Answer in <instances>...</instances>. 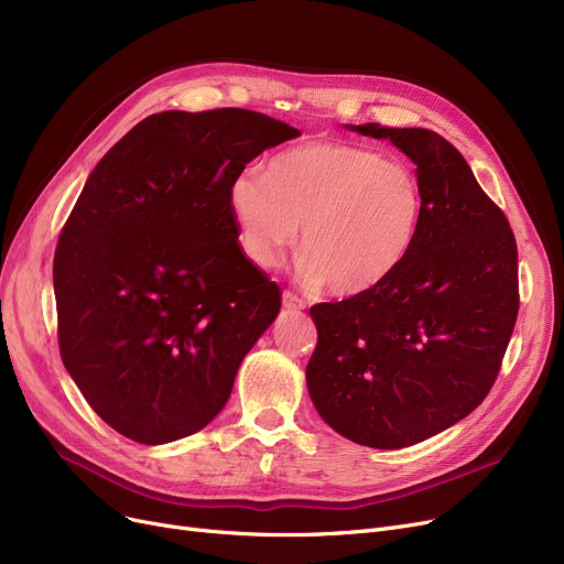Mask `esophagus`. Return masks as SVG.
<instances>
[{
    "instance_id": "34e87169",
    "label": "esophagus",
    "mask_w": 564,
    "mask_h": 564,
    "mask_svg": "<svg viewBox=\"0 0 564 564\" xmlns=\"http://www.w3.org/2000/svg\"><path fill=\"white\" fill-rule=\"evenodd\" d=\"M283 306H285L288 311H300V308H304V300L297 297L295 292L285 290V292H283Z\"/></svg>"
}]
</instances>
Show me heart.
<instances>
[{
  "label": "heart",
  "instance_id": "1",
  "mask_svg": "<svg viewBox=\"0 0 564 564\" xmlns=\"http://www.w3.org/2000/svg\"><path fill=\"white\" fill-rule=\"evenodd\" d=\"M241 251L260 267L297 241L302 274L332 297L373 292L399 272L422 221V186L403 161L340 140H315L243 170L228 188Z\"/></svg>",
  "mask_w": 564,
  "mask_h": 564
}]
</instances>
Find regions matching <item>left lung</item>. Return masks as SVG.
Returning a JSON list of instances; mask_svg holds the SVG:
<instances>
[{
    "mask_svg": "<svg viewBox=\"0 0 564 564\" xmlns=\"http://www.w3.org/2000/svg\"><path fill=\"white\" fill-rule=\"evenodd\" d=\"M417 165L422 221L373 292L311 306L308 394L343 437L401 449L460 422L491 391L519 315V251L505 212L456 147L429 129L352 127Z\"/></svg>",
    "mask_w": 564,
    "mask_h": 564,
    "instance_id": "obj_1",
    "label": "left lung"
}]
</instances>
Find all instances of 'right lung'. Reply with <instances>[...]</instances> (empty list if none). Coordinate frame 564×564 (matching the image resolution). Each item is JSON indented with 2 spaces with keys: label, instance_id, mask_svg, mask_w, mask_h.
Returning <instances> with one entry per match:
<instances>
[{
  "label": "right lung",
  "instance_id": "obj_1",
  "mask_svg": "<svg viewBox=\"0 0 564 564\" xmlns=\"http://www.w3.org/2000/svg\"><path fill=\"white\" fill-rule=\"evenodd\" d=\"M300 131L243 108L150 115L91 170L59 232V355L99 417L140 445L205 429L281 288L241 251L228 188Z\"/></svg>",
  "mask_w": 564,
  "mask_h": 564
}]
</instances>
